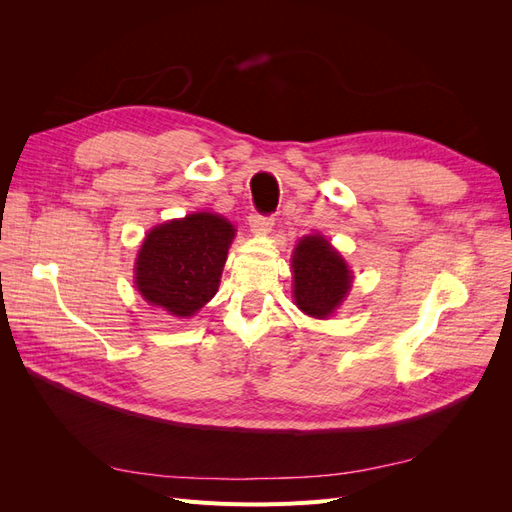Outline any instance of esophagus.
I'll return each mask as SVG.
<instances>
[{"instance_id":"esophagus-1","label":"esophagus","mask_w":512,"mask_h":512,"mask_svg":"<svg viewBox=\"0 0 512 512\" xmlns=\"http://www.w3.org/2000/svg\"><path fill=\"white\" fill-rule=\"evenodd\" d=\"M250 228L256 235H269L271 228H273V218L269 215H260V213H252L250 215Z\"/></svg>"}]
</instances>
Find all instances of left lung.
Wrapping results in <instances>:
<instances>
[{
  "label": "left lung",
  "mask_w": 512,
  "mask_h": 512,
  "mask_svg": "<svg viewBox=\"0 0 512 512\" xmlns=\"http://www.w3.org/2000/svg\"><path fill=\"white\" fill-rule=\"evenodd\" d=\"M294 303L312 318H329L344 303L352 273L335 247L322 235L303 237L292 252Z\"/></svg>",
  "instance_id": "1"
}]
</instances>
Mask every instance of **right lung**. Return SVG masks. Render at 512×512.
<instances>
[{"label": "right lung", "instance_id": "add662e5", "mask_svg": "<svg viewBox=\"0 0 512 512\" xmlns=\"http://www.w3.org/2000/svg\"><path fill=\"white\" fill-rule=\"evenodd\" d=\"M232 239L235 226L207 211L151 228L134 262L138 292L170 316H194L218 292Z\"/></svg>", "mask_w": 512, "mask_h": 512}]
</instances>
